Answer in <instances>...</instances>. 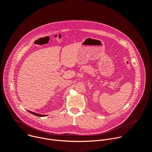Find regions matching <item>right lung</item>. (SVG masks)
I'll list each match as a JSON object with an SVG mask.
<instances>
[{"label": "right lung", "mask_w": 152, "mask_h": 152, "mask_svg": "<svg viewBox=\"0 0 152 152\" xmlns=\"http://www.w3.org/2000/svg\"><path fill=\"white\" fill-rule=\"evenodd\" d=\"M30 113H31L32 114H34V115H36V116H38V117H45V116H46L47 115H41V114H37V113H33V112H32V111H28Z\"/></svg>", "instance_id": "right-lung-1"}]
</instances>
